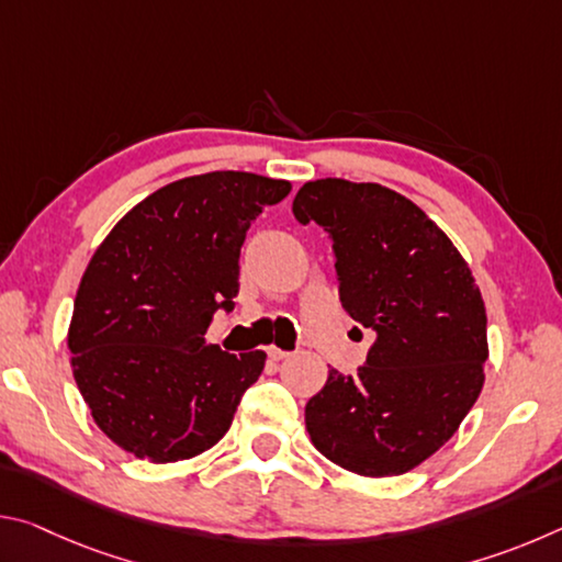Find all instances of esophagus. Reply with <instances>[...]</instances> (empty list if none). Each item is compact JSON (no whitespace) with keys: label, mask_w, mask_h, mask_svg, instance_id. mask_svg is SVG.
Instances as JSON below:
<instances>
[{"label":"esophagus","mask_w":562,"mask_h":562,"mask_svg":"<svg viewBox=\"0 0 562 562\" xmlns=\"http://www.w3.org/2000/svg\"><path fill=\"white\" fill-rule=\"evenodd\" d=\"M268 355H270V359H274V361H282V359H288V357H290V351L278 349V347H270V349H268Z\"/></svg>","instance_id":"obj_1"}]
</instances>
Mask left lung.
Returning <instances> with one entry per match:
<instances>
[{"mask_svg": "<svg viewBox=\"0 0 562 562\" xmlns=\"http://www.w3.org/2000/svg\"><path fill=\"white\" fill-rule=\"evenodd\" d=\"M292 213L325 227L341 307L376 335L357 374L329 369L304 406L310 439L351 473L412 471L451 439L483 389L481 290L441 227L396 190L310 180Z\"/></svg>", "mask_w": 562, "mask_h": 562, "instance_id": "1", "label": "left lung"}]
</instances>
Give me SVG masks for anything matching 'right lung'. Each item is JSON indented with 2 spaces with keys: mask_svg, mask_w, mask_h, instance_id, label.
I'll list each match as a JSON object with an SVG mask.
<instances>
[{
  "mask_svg": "<svg viewBox=\"0 0 562 562\" xmlns=\"http://www.w3.org/2000/svg\"><path fill=\"white\" fill-rule=\"evenodd\" d=\"M288 180L213 170L156 190L93 252L74 300L69 349L93 422L138 459H193L231 429L265 351L207 345L217 310L233 312L240 247Z\"/></svg>",
  "mask_w": 562,
  "mask_h": 562,
  "instance_id": "1",
  "label": "right lung"
}]
</instances>
